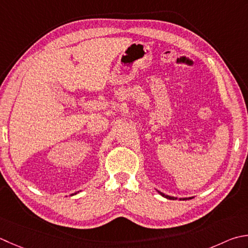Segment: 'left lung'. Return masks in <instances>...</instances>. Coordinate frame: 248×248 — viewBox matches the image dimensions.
Returning a JSON list of instances; mask_svg holds the SVG:
<instances>
[{
  "label": "left lung",
  "mask_w": 248,
  "mask_h": 248,
  "mask_svg": "<svg viewBox=\"0 0 248 248\" xmlns=\"http://www.w3.org/2000/svg\"><path fill=\"white\" fill-rule=\"evenodd\" d=\"M160 195L163 196V197H166L167 199H170V200H174V199H176V198H173V197H170V196H166V195H163V193H161V192H160ZM189 199H191V198H189ZM181 200H182V199H181ZM183 200H186V199H183ZM187 200H188V199H187Z\"/></svg>",
  "instance_id": "8db88e82"
}]
</instances>
